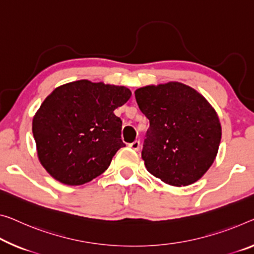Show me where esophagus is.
Wrapping results in <instances>:
<instances>
[{"label":"esophagus","instance_id":"esophagus-1","mask_svg":"<svg viewBox=\"0 0 254 254\" xmlns=\"http://www.w3.org/2000/svg\"><path fill=\"white\" fill-rule=\"evenodd\" d=\"M139 145H140L139 140H135V142H132V143L129 144V147H131V149L135 150V151H138Z\"/></svg>","mask_w":254,"mask_h":254}]
</instances>
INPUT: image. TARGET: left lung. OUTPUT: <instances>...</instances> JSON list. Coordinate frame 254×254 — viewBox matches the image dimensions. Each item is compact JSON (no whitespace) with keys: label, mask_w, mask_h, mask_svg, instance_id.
Segmentation results:
<instances>
[{"label":"left lung","mask_w":254,"mask_h":254,"mask_svg":"<svg viewBox=\"0 0 254 254\" xmlns=\"http://www.w3.org/2000/svg\"><path fill=\"white\" fill-rule=\"evenodd\" d=\"M135 97L150 120L142 150L147 171L177 187L198 181L219 149L221 126L214 109L178 81L140 87Z\"/></svg>","instance_id":"8db88e82"}]
</instances>
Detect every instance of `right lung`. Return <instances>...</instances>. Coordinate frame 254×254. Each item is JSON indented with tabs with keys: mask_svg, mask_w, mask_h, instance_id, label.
<instances>
[{
	"mask_svg": "<svg viewBox=\"0 0 254 254\" xmlns=\"http://www.w3.org/2000/svg\"><path fill=\"white\" fill-rule=\"evenodd\" d=\"M130 96L125 86L86 79L54 89L33 119L38 159L51 176L76 186L103 174L126 146L114 111Z\"/></svg>",
	"mask_w": 254,
	"mask_h": 254,
	"instance_id": "add662e5",
	"label": "right lung"
}]
</instances>
